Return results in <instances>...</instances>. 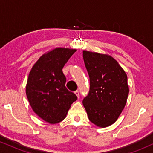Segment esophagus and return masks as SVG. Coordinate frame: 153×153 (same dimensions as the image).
Instances as JSON below:
<instances>
[{
  "label": "esophagus",
  "mask_w": 153,
  "mask_h": 153,
  "mask_svg": "<svg viewBox=\"0 0 153 153\" xmlns=\"http://www.w3.org/2000/svg\"><path fill=\"white\" fill-rule=\"evenodd\" d=\"M75 94L77 96H78V98H79V96H80V93H79V91H75Z\"/></svg>",
  "instance_id": "34e87169"
}]
</instances>
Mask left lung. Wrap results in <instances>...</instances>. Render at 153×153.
<instances>
[{
	"mask_svg": "<svg viewBox=\"0 0 153 153\" xmlns=\"http://www.w3.org/2000/svg\"><path fill=\"white\" fill-rule=\"evenodd\" d=\"M82 57L90 78V89L82 104L91 122L108 127L117 121L127 103V74L109 55L83 51Z\"/></svg>",
	"mask_w": 153,
	"mask_h": 153,
	"instance_id": "obj_1",
	"label": "left lung"
}]
</instances>
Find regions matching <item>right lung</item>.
Masks as SVG:
<instances>
[{
    "mask_svg": "<svg viewBox=\"0 0 153 153\" xmlns=\"http://www.w3.org/2000/svg\"><path fill=\"white\" fill-rule=\"evenodd\" d=\"M76 50L56 48L43 54L29 73L26 94L31 108L40 118L50 124L65 118L71 105L77 100L65 87L62 70Z\"/></svg>",
    "mask_w": 153,
    "mask_h": 153,
    "instance_id": "obj_1",
    "label": "right lung"
}]
</instances>
